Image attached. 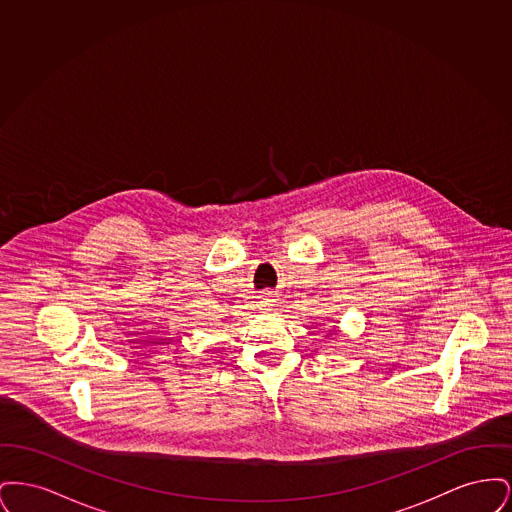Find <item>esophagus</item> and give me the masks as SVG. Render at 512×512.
<instances>
[{"label":"esophagus","mask_w":512,"mask_h":512,"mask_svg":"<svg viewBox=\"0 0 512 512\" xmlns=\"http://www.w3.org/2000/svg\"><path fill=\"white\" fill-rule=\"evenodd\" d=\"M259 299H261V301H259L261 307H268V305H270V299H268L267 293H265V295H259Z\"/></svg>","instance_id":"1"}]
</instances>
